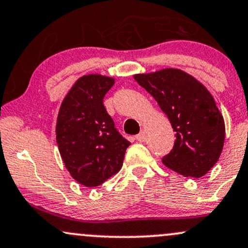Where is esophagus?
Here are the masks:
<instances>
[{
  "instance_id": "1",
  "label": "esophagus",
  "mask_w": 248,
  "mask_h": 248,
  "mask_svg": "<svg viewBox=\"0 0 248 248\" xmlns=\"http://www.w3.org/2000/svg\"><path fill=\"white\" fill-rule=\"evenodd\" d=\"M135 139H137L138 141H140V142L145 141V140H146V134H145V132L139 133V134H138L137 137H135Z\"/></svg>"
}]
</instances>
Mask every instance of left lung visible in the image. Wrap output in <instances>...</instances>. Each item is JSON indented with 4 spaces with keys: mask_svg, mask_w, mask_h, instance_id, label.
<instances>
[{
    "mask_svg": "<svg viewBox=\"0 0 248 248\" xmlns=\"http://www.w3.org/2000/svg\"><path fill=\"white\" fill-rule=\"evenodd\" d=\"M134 79L166 114L176 140L161 160L186 177L200 178L212 170L225 142V120L207 88L179 69L134 75Z\"/></svg>",
    "mask_w": 248,
    "mask_h": 248,
    "instance_id": "obj_1",
    "label": "left lung"
}]
</instances>
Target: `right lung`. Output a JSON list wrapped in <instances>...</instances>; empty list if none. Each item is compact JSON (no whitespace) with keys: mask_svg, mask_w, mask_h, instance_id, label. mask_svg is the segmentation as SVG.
<instances>
[{"mask_svg":"<svg viewBox=\"0 0 248 248\" xmlns=\"http://www.w3.org/2000/svg\"><path fill=\"white\" fill-rule=\"evenodd\" d=\"M115 83L93 74L78 78L62 100L56 126L59 153L75 181L98 186L117 173L131 145L114 126L103 97Z\"/></svg>","mask_w":248,"mask_h":248,"instance_id":"right-lung-1","label":"right lung"}]
</instances>
